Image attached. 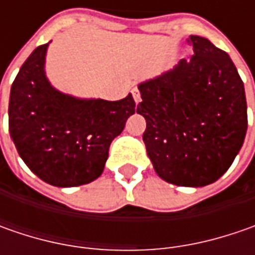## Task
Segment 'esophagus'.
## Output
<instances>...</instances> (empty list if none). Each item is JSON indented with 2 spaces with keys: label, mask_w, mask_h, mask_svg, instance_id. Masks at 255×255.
I'll list each match as a JSON object with an SVG mask.
<instances>
[{
  "label": "esophagus",
  "mask_w": 255,
  "mask_h": 255,
  "mask_svg": "<svg viewBox=\"0 0 255 255\" xmlns=\"http://www.w3.org/2000/svg\"><path fill=\"white\" fill-rule=\"evenodd\" d=\"M132 93H133V99H134V102H136V105H137V103L142 101V98H140V92H139L137 89H133Z\"/></svg>",
  "instance_id": "1"
}]
</instances>
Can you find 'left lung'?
<instances>
[{
  "instance_id": "8db88e82",
  "label": "left lung",
  "mask_w": 255,
  "mask_h": 255,
  "mask_svg": "<svg viewBox=\"0 0 255 255\" xmlns=\"http://www.w3.org/2000/svg\"><path fill=\"white\" fill-rule=\"evenodd\" d=\"M194 55L139 85L143 142L159 177L201 187L219 180L247 132L244 84L229 54L190 35Z\"/></svg>"
}]
</instances>
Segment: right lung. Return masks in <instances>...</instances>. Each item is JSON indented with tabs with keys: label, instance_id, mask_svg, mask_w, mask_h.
<instances>
[{
	"label": "right lung",
	"instance_id": "right-lung-1",
	"mask_svg": "<svg viewBox=\"0 0 255 255\" xmlns=\"http://www.w3.org/2000/svg\"><path fill=\"white\" fill-rule=\"evenodd\" d=\"M48 44L28 56L11 86L9 134L25 164L52 186L74 187L102 174L109 146L136 111L121 101L78 99L51 86L44 71Z\"/></svg>",
	"mask_w": 255,
	"mask_h": 255
}]
</instances>
